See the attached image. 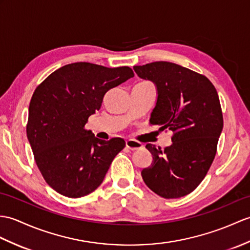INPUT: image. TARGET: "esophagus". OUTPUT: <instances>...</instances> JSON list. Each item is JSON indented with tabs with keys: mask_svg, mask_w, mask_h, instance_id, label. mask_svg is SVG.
Returning a JSON list of instances; mask_svg holds the SVG:
<instances>
[{
	"mask_svg": "<svg viewBox=\"0 0 250 250\" xmlns=\"http://www.w3.org/2000/svg\"><path fill=\"white\" fill-rule=\"evenodd\" d=\"M125 146L130 150H138L143 147V145L139 142L133 141V139H127V141H125Z\"/></svg>",
	"mask_w": 250,
	"mask_h": 250,
	"instance_id": "34e87169",
	"label": "esophagus"
}]
</instances>
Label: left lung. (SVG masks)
Listing matches in <instances>:
<instances>
[{
    "label": "left lung",
    "mask_w": 250,
    "mask_h": 250,
    "mask_svg": "<svg viewBox=\"0 0 250 250\" xmlns=\"http://www.w3.org/2000/svg\"><path fill=\"white\" fill-rule=\"evenodd\" d=\"M141 79L158 91L150 124L173 132L172 144H147L152 163L142 170L147 187L166 199L191 193L205 179L215 158L224 120L215 87L205 75L169 62L134 66Z\"/></svg>",
    "instance_id": "8db88e82"
}]
</instances>
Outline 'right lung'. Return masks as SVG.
Listing matches in <instances>:
<instances>
[{
    "mask_svg": "<svg viewBox=\"0 0 250 250\" xmlns=\"http://www.w3.org/2000/svg\"><path fill=\"white\" fill-rule=\"evenodd\" d=\"M133 77L129 67L81 62L57 69L35 89L26 135L40 172L57 193L79 198L103 182L125 142L102 141L84 126L106 92Z\"/></svg>",
    "mask_w": 250,
    "mask_h": 250,
    "instance_id": "1",
    "label": "right lung"
}]
</instances>
